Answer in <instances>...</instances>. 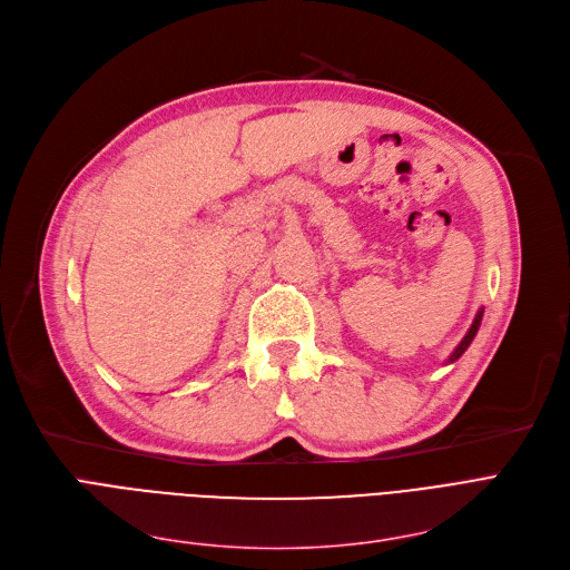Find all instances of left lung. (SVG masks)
I'll return each instance as SVG.
<instances>
[{"label": "left lung", "instance_id": "obj_1", "mask_svg": "<svg viewBox=\"0 0 570 570\" xmlns=\"http://www.w3.org/2000/svg\"><path fill=\"white\" fill-rule=\"evenodd\" d=\"M482 313H484V308H480V311H478V315H475V320H473V324H471V330L466 332V336L462 338V343H459V345L454 347V352H452V355H450V360H448V362H456L459 357H462V355H464V352H466V347L471 345V341L475 338V334H478V330H480V322H482Z\"/></svg>", "mask_w": 570, "mask_h": 570}]
</instances>
